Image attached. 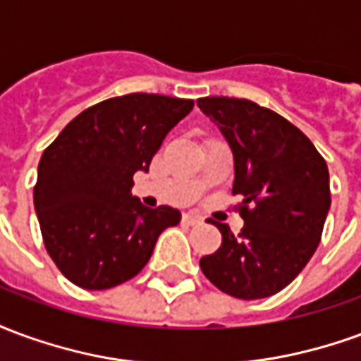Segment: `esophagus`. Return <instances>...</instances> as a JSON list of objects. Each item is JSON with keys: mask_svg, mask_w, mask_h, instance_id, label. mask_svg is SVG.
I'll return each instance as SVG.
<instances>
[{"mask_svg": "<svg viewBox=\"0 0 361 361\" xmlns=\"http://www.w3.org/2000/svg\"><path fill=\"white\" fill-rule=\"evenodd\" d=\"M183 222H188V224H199L201 216H197L193 212H188V214H183Z\"/></svg>", "mask_w": 361, "mask_h": 361, "instance_id": "34e87169", "label": "esophagus"}]
</instances>
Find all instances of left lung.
Listing matches in <instances>:
<instances>
[{
    "instance_id": "1",
    "label": "left lung",
    "mask_w": 361,
    "mask_h": 361,
    "mask_svg": "<svg viewBox=\"0 0 361 361\" xmlns=\"http://www.w3.org/2000/svg\"><path fill=\"white\" fill-rule=\"evenodd\" d=\"M197 106L219 126L234 154L240 234L212 222L222 245L201 259L214 286L240 300L286 288L317 250L331 209L329 168L313 142L276 111L245 98L207 96Z\"/></svg>"
}]
</instances>
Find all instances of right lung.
<instances>
[{"label":"right lung","mask_w":361,"mask_h":361,"mask_svg":"<svg viewBox=\"0 0 361 361\" xmlns=\"http://www.w3.org/2000/svg\"><path fill=\"white\" fill-rule=\"evenodd\" d=\"M193 110L172 96H116L71 119L42 152L35 209L44 245L63 276L108 290L149 263L158 235L180 224L172 207L149 209L131 195L164 137Z\"/></svg>","instance_id":"1"}]
</instances>
